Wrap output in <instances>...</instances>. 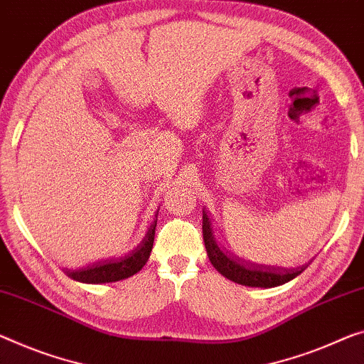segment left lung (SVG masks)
<instances>
[{"label": "left lung", "instance_id": "8db88e82", "mask_svg": "<svg viewBox=\"0 0 364 364\" xmlns=\"http://www.w3.org/2000/svg\"><path fill=\"white\" fill-rule=\"evenodd\" d=\"M203 240L206 254L208 259L218 272L223 277L231 279L234 283L244 284V287H252V288H273L279 287V284L288 283L289 279H293L304 270L306 267L299 268H277V267H264V265H255L250 262L239 260L236 257L228 255L225 250L220 249V245L216 244L213 231H211V225L208 218L203 213Z\"/></svg>", "mask_w": 364, "mask_h": 364}]
</instances>
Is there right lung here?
I'll use <instances>...</instances> for the list:
<instances>
[{"mask_svg": "<svg viewBox=\"0 0 364 364\" xmlns=\"http://www.w3.org/2000/svg\"><path fill=\"white\" fill-rule=\"evenodd\" d=\"M156 223H158V220L153 221V225H151L148 229L146 236H144V239L139 242L138 247L135 250H132L130 254L119 257V259L96 262V264L80 268V270H65V273L70 278L76 279V282L92 283V284L120 282V279L133 277L135 273L141 270L149 259L151 249H153V242H154Z\"/></svg>", "mask_w": 364, "mask_h": 364, "instance_id": "right-lung-1", "label": "right lung"}]
</instances>
